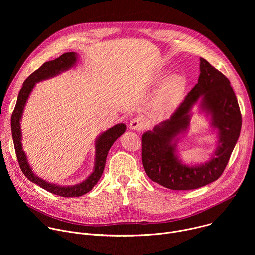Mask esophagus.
<instances>
[{"label":"esophagus","mask_w":255,"mask_h":255,"mask_svg":"<svg viewBox=\"0 0 255 255\" xmlns=\"http://www.w3.org/2000/svg\"><path fill=\"white\" fill-rule=\"evenodd\" d=\"M145 127V122L141 118H134L130 121L129 123V128L131 130H136V131H141Z\"/></svg>","instance_id":"1"}]
</instances>
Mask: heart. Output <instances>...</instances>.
Here are the masks:
<instances>
[{"instance_id": "1", "label": "heart", "mask_w": 255, "mask_h": 255, "mask_svg": "<svg viewBox=\"0 0 255 255\" xmlns=\"http://www.w3.org/2000/svg\"><path fill=\"white\" fill-rule=\"evenodd\" d=\"M164 72L156 77L155 81L160 82ZM188 86L187 78L181 74L168 76L161 84L150 104L151 114L156 118H166L171 115L178 107Z\"/></svg>"}]
</instances>
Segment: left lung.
<instances>
[{
	"mask_svg": "<svg viewBox=\"0 0 255 255\" xmlns=\"http://www.w3.org/2000/svg\"><path fill=\"white\" fill-rule=\"evenodd\" d=\"M198 102L216 134V149L207 162L186 165L178 155L177 143L190 126L191 109ZM241 114L229 80L200 57V77L174 114L142 135L145 172L160 186L187 191L202 188L220 177L240 135Z\"/></svg>",
	"mask_w": 255,
	"mask_h": 255,
	"instance_id": "left-lung-1",
	"label": "left lung"
}]
</instances>
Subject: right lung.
I'll return each instance as SVG.
<instances>
[{"mask_svg":"<svg viewBox=\"0 0 255 255\" xmlns=\"http://www.w3.org/2000/svg\"><path fill=\"white\" fill-rule=\"evenodd\" d=\"M78 61L79 55L77 52H66L53 60L44 62L37 70H35L32 75H30L26 79L22 86L11 118V128L14 146L22 172L35 185L39 186L40 188L44 189L45 191L51 194L64 198L81 197L89 193L97 185L104 171L106 158L109 150H110L114 142L126 131V125L124 123H118L99 134V136L95 140V162L93 171L80 184L72 186H60L57 184L50 183V181H47L39 177L38 175H36L28 161V157L25 151L23 150L22 145L21 120L26 103L36 84L44 80L54 78L60 75L61 72L74 68Z\"/></svg>","mask_w":255,"mask_h":255,"instance_id":"1","label":"right lung"}]
</instances>
